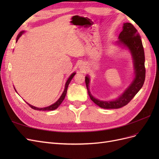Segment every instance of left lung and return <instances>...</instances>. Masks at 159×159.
<instances>
[{"label": "left lung", "mask_w": 159, "mask_h": 159, "mask_svg": "<svg viewBox=\"0 0 159 159\" xmlns=\"http://www.w3.org/2000/svg\"><path fill=\"white\" fill-rule=\"evenodd\" d=\"M118 44H123L131 51L133 59L134 78L124 93L115 100L103 102L95 99L91 94L89 89V78L85 76V85L90 99L100 107L103 109H119L128 104L143 87L145 80V52L141 36L137 29L131 23L123 24V30L119 36Z\"/></svg>", "instance_id": "8db88e82"}]
</instances>
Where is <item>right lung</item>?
Listing matches in <instances>:
<instances>
[{
  "label": "right lung",
  "instance_id": "add662e5",
  "mask_svg": "<svg viewBox=\"0 0 159 159\" xmlns=\"http://www.w3.org/2000/svg\"><path fill=\"white\" fill-rule=\"evenodd\" d=\"M25 32H21L20 34H19L18 35V36H17V38H16V42L18 41V38H20V36H21V35L22 34ZM75 73H73L70 76V78H68V80H67V81H66V85H65V89H64V92L62 93V94H61V97L59 98V99L57 101V102H56V103H54V104H52V105H50V106H48V107H44V108H38V107H34V106H32V105H31L30 104H29V103H28V105H29V106L31 107V108H32L33 109H35V110H40V111H53V110H54V109H57V107H58L60 105V104L61 103V102H63V100L64 99V98H65V97H66V93H67V89H68V85H69V84H70V81H71V80H72V78H74V76L75 75Z\"/></svg>",
  "mask_w": 159,
  "mask_h": 159
}]
</instances>
